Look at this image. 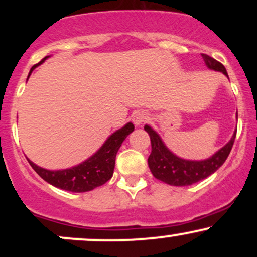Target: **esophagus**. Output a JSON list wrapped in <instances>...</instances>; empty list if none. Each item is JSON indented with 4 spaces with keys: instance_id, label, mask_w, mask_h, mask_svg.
Returning a JSON list of instances; mask_svg holds the SVG:
<instances>
[{
    "instance_id": "obj_1",
    "label": "esophagus",
    "mask_w": 257,
    "mask_h": 257,
    "mask_svg": "<svg viewBox=\"0 0 257 257\" xmlns=\"http://www.w3.org/2000/svg\"><path fill=\"white\" fill-rule=\"evenodd\" d=\"M147 118H149V117H147L146 112L144 111H137L134 114H133V122H134V124L138 126L143 124L144 122H146Z\"/></svg>"
}]
</instances>
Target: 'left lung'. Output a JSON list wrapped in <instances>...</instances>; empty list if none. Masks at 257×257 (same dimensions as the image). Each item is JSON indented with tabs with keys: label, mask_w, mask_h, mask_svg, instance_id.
Wrapping results in <instances>:
<instances>
[{
	"label": "left lung",
	"mask_w": 257,
	"mask_h": 257,
	"mask_svg": "<svg viewBox=\"0 0 257 257\" xmlns=\"http://www.w3.org/2000/svg\"><path fill=\"white\" fill-rule=\"evenodd\" d=\"M202 58L208 69L222 72L228 77L222 64L206 54H202ZM144 129L149 133L150 139H151L152 151L147 159L150 170L156 179L172 186H190L216 172L228 157L233 143H234L235 132H237L233 133L231 140L222 149L215 152L211 157L203 159V161H191V159L180 158L174 155L163 143L158 133L153 131L151 126L146 124Z\"/></svg>",
	"instance_id": "8db88e82"
}]
</instances>
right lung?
Segmentation results:
<instances>
[{
	"label": "right lung",
	"mask_w": 257,
	"mask_h": 257,
	"mask_svg": "<svg viewBox=\"0 0 257 257\" xmlns=\"http://www.w3.org/2000/svg\"><path fill=\"white\" fill-rule=\"evenodd\" d=\"M48 58L49 55L43 58L38 64L34 65L29 72L28 78L30 77L32 71L38 65L42 64ZM133 131H134V124L132 122L126 123L124 126L111 134L104 143V145L100 147L93 156L79 163L78 166L67 168V169L48 170L42 167H38L29 158L28 162L34 168L35 172L48 184L61 188V190L70 191V192H88V191L104 185L112 178L117 152L125 138Z\"/></svg>",
	"instance_id": "obj_1"
}]
</instances>
